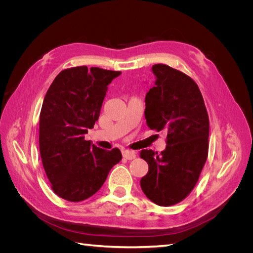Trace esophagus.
<instances>
[{
  "mask_svg": "<svg viewBox=\"0 0 253 253\" xmlns=\"http://www.w3.org/2000/svg\"><path fill=\"white\" fill-rule=\"evenodd\" d=\"M122 156H124V158H126L127 160H132L136 157V154H135V152H133L131 150H124L122 151Z\"/></svg>",
  "mask_w": 253,
  "mask_h": 253,
  "instance_id": "34e87169",
  "label": "esophagus"
}]
</instances>
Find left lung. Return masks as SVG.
Wrapping results in <instances>:
<instances>
[{"instance_id":"8db88e82","label":"left lung","mask_w":253,"mask_h":253,"mask_svg":"<svg viewBox=\"0 0 253 253\" xmlns=\"http://www.w3.org/2000/svg\"><path fill=\"white\" fill-rule=\"evenodd\" d=\"M154 86L145 96L144 116L151 129L167 134L158 155L142 150L149 165L140 186L158 206L178 204L190 194L208 157L209 117L200 88L192 78L166 64L152 66Z\"/></svg>"}]
</instances>
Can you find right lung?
Segmentation results:
<instances>
[{
  "instance_id": "1",
  "label": "right lung",
  "mask_w": 253,
  "mask_h": 253,
  "mask_svg": "<svg viewBox=\"0 0 253 253\" xmlns=\"http://www.w3.org/2000/svg\"><path fill=\"white\" fill-rule=\"evenodd\" d=\"M121 72L77 66L52 81L40 113L39 145L43 168L58 196L81 202L102 187L121 152L84 139L98 120L108 85Z\"/></svg>"
}]
</instances>
